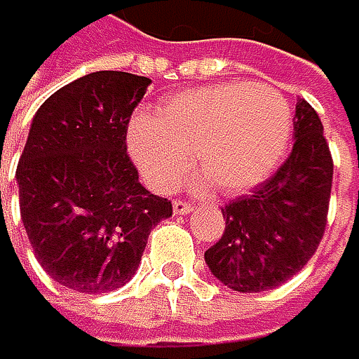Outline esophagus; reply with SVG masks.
Returning a JSON list of instances; mask_svg holds the SVG:
<instances>
[{"instance_id":"1","label":"esophagus","mask_w":359,"mask_h":359,"mask_svg":"<svg viewBox=\"0 0 359 359\" xmlns=\"http://www.w3.org/2000/svg\"><path fill=\"white\" fill-rule=\"evenodd\" d=\"M189 211H194V204L187 200H174V213L178 215H187Z\"/></svg>"}]
</instances>
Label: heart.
Instances as JSON below:
<instances>
[{"label":"heart","mask_w":359,"mask_h":359,"mask_svg":"<svg viewBox=\"0 0 359 359\" xmlns=\"http://www.w3.org/2000/svg\"><path fill=\"white\" fill-rule=\"evenodd\" d=\"M293 131L286 96L271 86L224 83L170 99L131 122L129 148L148 185L172 191L191 168L219 194H241L273 172Z\"/></svg>","instance_id":"1"}]
</instances>
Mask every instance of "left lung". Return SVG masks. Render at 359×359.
<instances>
[{
	"instance_id": "8db88e82",
	"label": "left lung",
	"mask_w": 359,
	"mask_h": 359,
	"mask_svg": "<svg viewBox=\"0 0 359 359\" xmlns=\"http://www.w3.org/2000/svg\"><path fill=\"white\" fill-rule=\"evenodd\" d=\"M293 137L291 155L273 176L222 206L226 230L204 260L232 291L260 293L284 284L325 234L334 161L321 118L304 99L295 107Z\"/></svg>"
}]
</instances>
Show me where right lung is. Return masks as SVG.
Wrapping results in <instances>:
<instances>
[{
  "instance_id": "obj_1",
  "label": "right lung",
  "mask_w": 359,
  "mask_h": 359,
  "mask_svg": "<svg viewBox=\"0 0 359 359\" xmlns=\"http://www.w3.org/2000/svg\"><path fill=\"white\" fill-rule=\"evenodd\" d=\"M150 79L99 71L40 105L17 165L21 219L57 284L96 295L125 286L172 202L137 181L127 153L131 114Z\"/></svg>"
}]
</instances>
